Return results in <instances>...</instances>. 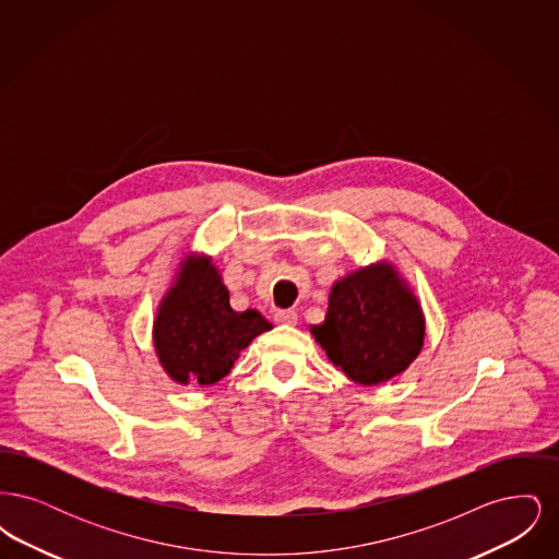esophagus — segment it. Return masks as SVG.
<instances>
[{
    "instance_id": "esophagus-1",
    "label": "esophagus",
    "mask_w": 559,
    "mask_h": 559,
    "mask_svg": "<svg viewBox=\"0 0 559 559\" xmlns=\"http://www.w3.org/2000/svg\"><path fill=\"white\" fill-rule=\"evenodd\" d=\"M274 320L281 324H295L297 322V312L295 310H278L274 314Z\"/></svg>"
}]
</instances>
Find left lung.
I'll use <instances>...</instances> for the list:
<instances>
[{"label": "left lung", "mask_w": 559, "mask_h": 559, "mask_svg": "<svg viewBox=\"0 0 559 559\" xmlns=\"http://www.w3.org/2000/svg\"><path fill=\"white\" fill-rule=\"evenodd\" d=\"M310 331L352 381L377 385L419 356L426 320L394 267L374 264L333 285L324 322Z\"/></svg>", "instance_id": "8db88e82"}]
</instances>
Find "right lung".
<instances>
[{
  "label": "right lung",
  "mask_w": 559,
  "mask_h": 559,
  "mask_svg": "<svg viewBox=\"0 0 559 559\" xmlns=\"http://www.w3.org/2000/svg\"><path fill=\"white\" fill-rule=\"evenodd\" d=\"M272 324L258 310L235 312L210 260H188L155 320L163 369L178 383L212 385L226 377L240 349Z\"/></svg>",
  "instance_id": "right-lung-1"
}]
</instances>
